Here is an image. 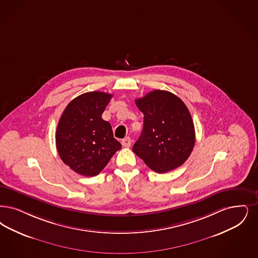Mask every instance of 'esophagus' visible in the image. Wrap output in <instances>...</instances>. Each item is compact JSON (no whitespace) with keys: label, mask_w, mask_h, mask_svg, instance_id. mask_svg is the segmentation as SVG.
Masks as SVG:
<instances>
[{"label":"esophagus","mask_w":258,"mask_h":258,"mask_svg":"<svg viewBox=\"0 0 258 258\" xmlns=\"http://www.w3.org/2000/svg\"><path fill=\"white\" fill-rule=\"evenodd\" d=\"M132 139L130 138V137H125L124 139H123V141H122V145H123V147L124 148H130L131 146H132Z\"/></svg>","instance_id":"34e87169"}]
</instances>
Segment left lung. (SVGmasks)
Listing matches in <instances>:
<instances>
[{
  "mask_svg": "<svg viewBox=\"0 0 258 258\" xmlns=\"http://www.w3.org/2000/svg\"><path fill=\"white\" fill-rule=\"evenodd\" d=\"M135 103L144 114V125L134 154L159 174L182 165L195 145V127L185 103L165 90L148 93Z\"/></svg>",
  "mask_w": 258,
  "mask_h": 258,
  "instance_id": "1",
  "label": "left lung"
}]
</instances>
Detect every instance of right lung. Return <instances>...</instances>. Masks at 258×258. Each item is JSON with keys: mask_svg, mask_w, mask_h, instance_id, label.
Masks as SVG:
<instances>
[{"mask_svg": "<svg viewBox=\"0 0 258 258\" xmlns=\"http://www.w3.org/2000/svg\"><path fill=\"white\" fill-rule=\"evenodd\" d=\"M111 98L108 93H84L68 103L59 119L55 134L58 155L80 175L100 174L122 148L110 124L102 118Z\"/></svg>", "mask_w": 258, "mask_h": 258, "instance_id": "obj_1", "label": "right lung"}]
</instances>
